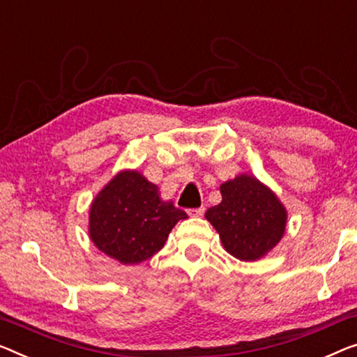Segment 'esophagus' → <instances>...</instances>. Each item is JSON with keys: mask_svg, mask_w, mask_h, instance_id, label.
<instances>
[{"mask_svg": "<svg viewBox=\"0 0 357 357\" xmlns=\"http://www.w3.org/2000/svg\"><path fill=\"white\" fill-rule=\"evenodd\" d=\"M205 213V208L204 206H200V208H190V210H188V215L189 216H194V218H197V216H202Z\"/></svg>", "mask_w": 357, "mask_h": 357, "instance_id": "obj_1", "label": "esophagus"}]
</instances>
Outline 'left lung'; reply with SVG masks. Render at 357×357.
Instances as JSON below:
<instances>
[{
	"label": "left lung",
	"instance_id": "obj_1",
	"mask_svg": "<svg viewBox=\"0 0 357 357\" xmlns=\"http://www.w3.org/2000/svg\"><path fill=\"white\" fill-rule=\"evenodd\" d=\"M221 204L205 218L220 234L225 250L241 261H257L282 241L287 208L273 190L252 174L242 173L220 185Z\"/></svg>",
	"mask_w": 357,
	"mask_h": 357
}]
</instances>
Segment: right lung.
<instances>
[{"label": "right lung", "mask_w": 357, "mask_h": 357, "mask_svg": "<svg viewBox=\"0 0 357 357\" xmlns=\"http://www.w3.org/2000/svg\"><path fill=\"white\" fill-rule=\"evenodd\" d=\"M188 215L162 200L158 188L137 169H121L94 197L89 238L121 264H139L163 248L176 222Z\"/></svg>", "instance_id": "right-lung-1"}]
</instances>
